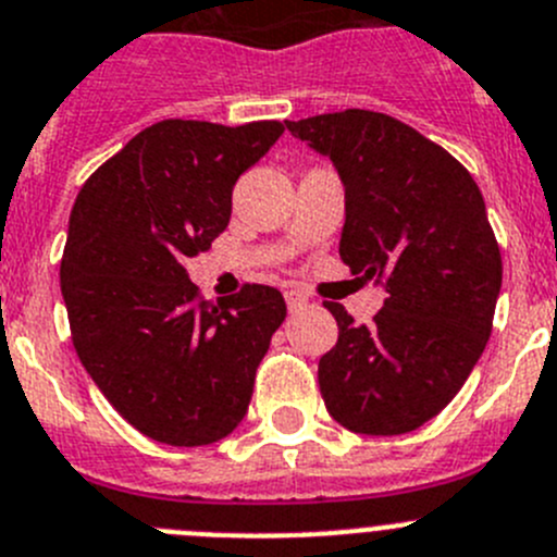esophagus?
I'll return each mask as SVG.
<instances>
[{
	"label": "esophagus",
	"instance_id": "esophagus-1",
	"mask_svg": "<svg viewBox=\"0 0 557 557\" xmlns=\"http://www.w3.org/2000/svg\"><path fill=\"white\" fill-rule=\"evenodd\" d=\"M285 305H288L290 313H299V310L308 308V296H305L302 290L288 288V290H285Z\"/></svg>",
	"mask_w": 557,
	"mask_h": 557
}]
</instances>
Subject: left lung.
<instances>
[{
  "label": "left lung",
  "instance_id": "obj_1",
  "mask_svg": "<svg viewBox=\"0 0 557 557\" xmlns=\"http://www.w3.org/2000/svg\"><path fill=\"white\" fill-rule=\"evenodd\" d=\"M285 126L341 173L343 263L387 290L371 324L326 302L337 321L319 360L326 412L357 434H407L454 401L492 335L503 258L483 195L461 161L389 114Z\"/></svg>",
  "mask_w": 557,
  "mask_h": 557
}]
</instances>
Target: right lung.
I'll return each mask as SVG.
<instances>
[{"label": "right lung", "instance_id": "1", "mask_svg": "<svg viewBox=\"0 0 557 557\" xmlns=\"http://www.w3.org/2000/svg\"><path fill=\"white\" fill-rule=\"evenodd\" d=\"M283 132L277 121H159L76 197L60 263L71 341L107 401L156 443L231 434L285 321L272 285L247 283L214 305L184 269L225 231L238 175Z\"/></svg>", "mask_w": 557, "mask_h": 557}]
</instances>
